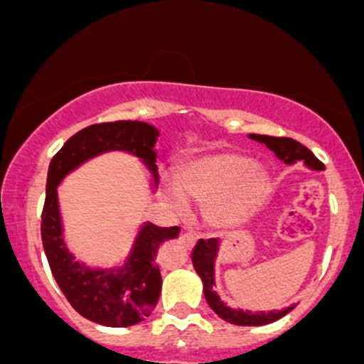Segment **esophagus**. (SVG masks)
I'll list each match as a JSON object with an SVG mask.
<instances>
[{
  "label": "esophagus",
  "instance_id": "obj_1",
  "mask_svg": "<svg viewBox=\"0 0 364 364\" xmlns=\"http://www.w3.org/2000/svg\"><path fill=\"white\" fill-rule=\"evenodd\" d=\"M196 240H197V237L193 236V234H190V232L183 234V236H181V241H183V243H185L188 248H192L193 245H196Z\"/></svg>",
  "mask_w": 364,
  "mask_h": 364
}]
</instances>
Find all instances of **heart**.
<instances>
[{"label": "heart", "instance_id": "1", "mask_svg": "<svg viewBox=\"0 0 364 364\" xmlns=\"http://www.w3.org/2000/svg\"><path fill=\"white\" fill-rule=\"evenodd\" d=\"M176 186L181 197L205 204L211 225L230 227L245 222L266 199L269 181L250 159L240 153H215L185 161L176 168ZM181 197L172 203L181 208Z\"/></svg>", "mask_w": 364, "mask_h": 364}]
</instances>
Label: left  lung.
I'll list each match as a JSON object with an SVG mask.
<instances>
[{"label":"left lung","mask_w":364,"mask_h":364,"mask_svg":"<svg viewBox=\"0 0 364 364\" xmlns=\"http://www.w3.org/2000/svg\"><path fill=\"white\" fill-rule=\"evenodd\" d=\"M248 137L253 139L257 142H262L266 144L271 151H274V155L278 156L284 164L292 165L296 161L303 160L304 165L314 171H324V164L314 155L308 148H304L301 142L294 141V139L289 137H271V135H259V134H250ZM216 253H218V240H199V243L196 245L192 252V262L196 267L197 274L203 280L204 287V296L208 304L211 306V310L218 315L220 318H223L225 322L236 326H266L271 322L278 321V318L285 317L291 310H294L296 304L284 308V310H271V311H253L250 310H234V308L227 306L220 296L215 292V259Z\"/></svg>","instance_id":"8db88e82"}]
</instances>
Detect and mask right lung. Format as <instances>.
I'll use <instances>...</instances> for the list:
<instances>
[{
  "mask_svg": "<svg viewBox=\"0 0 364 364\" xmlns=\"http://www.w3.org/2000/svg\"><path fill=\"white\" fill-rule=\"evenodd\" d=\"M159 130L142 121H114L82 128L53 156L47 172V193L42 211V243L54 280L61 292L87 321L107 328H128L149 317L161 292V274L155 264L160 245L176 240L179 227L144 223L134 248L119 269H93L70 253L63 240L58 185L86 160L107 151H128L141 159L156 176L155 148Z\"/></svg>",
  "mask_w": 364,
  "mask_h": 364,
  "instance_id": "obj_1",
  "label": "right lung"
}]
</instances>
